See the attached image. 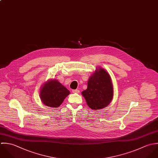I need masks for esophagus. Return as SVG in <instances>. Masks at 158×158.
<instances>
[{
	"instance_id": "obj_1",
	"label": "esophagus",
	"mask_w": 158,
	"mask_h": 158,
	"mask_svg": "<svg viewBox=\"0 0 158 158\" xmlns=\"http://www.w3.org/2000/svg\"><path fill=\"white\" fill-rule=\"evenodd\" d=\"M79 90H77V89H76V90H72V92L74 93V94H79Z\"/></svg>"
}]
</instances>
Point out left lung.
<instances>
[{
  "label": "left lung",
  "instance_id": "1",
  "mask_svg": "<svg viewBox=\"0 0 158 158\" xmlns=\"http://www.w3.org/2000/svg\"><path fill=\"white\" fill-rule=\"evenodd\" d=\"M87 105L93 110L102 109L111 102L114 89L111 77L103 68L97 69L88 81L87 89L82 92Z\"/></svg>",
  "mask_w": 158,
  "mask_h": 158
}]
</instances>
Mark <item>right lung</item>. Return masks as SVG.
I'll use <instances>...</instances> for the list:
<instances>
[{
	"label": "right lung",
	"mask_w": 158,
	"mask_h": 158,
	"mask_svg": "<svg viewBox=\"0 0 158 158\" xmlns=\"http://www.w3.org/2000/svg\"><path fill=\"white\" fill-rule=\"evenodd\" d=\"M40 96L43 103L49 107H57L69 94V91L58 81L49 80L41 88Z\"/></svg>",
	"instance_id": "1"
}]
</instances>
